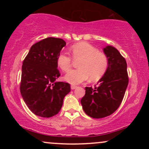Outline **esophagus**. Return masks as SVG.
<instances>
[{
	"mask_svg": "<svg viewBox=\"0 0 149 149\" xmlns=\"http://www.w3.org/2000/svg\"><path fill=\"white\" fill-rule=\"evenodd\" d=\"M77 88V86H76V85H71V90H75V89Z\"/></svg>",
	"mask_w": 149,
	"mask_h": 149,
	"instance_id": "1",
	"label": "esophagus"
}]
</instances>
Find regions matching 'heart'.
I'll list each match as a JSON object with an SVG mask.
<instances>
[{"instance_id":"heart-1","label":"heart","mask_w":149,"mask_h":149,"mask_svg":"<svg viewBox=\"0 0 149 149\" xmlns=\"http://www.w3.org/2000/svg\"><path fill=\"white\" fill-rule=\"evenodd\" d=\"M71 54L74 59H80L78 69L71 70L64 76V80L71 85H78L88 79L99 80L107 71L109 60L104 52L86 42H80L71 47ZM57 64L64 71L71 66L72 59L70 56L61 52L57 57Z\"/></svg>"}]
</instances>
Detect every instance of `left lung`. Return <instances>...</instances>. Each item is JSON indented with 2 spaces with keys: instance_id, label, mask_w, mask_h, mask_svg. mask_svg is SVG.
I'll use <instances>...</instances> for the list:
<instances>
[{
  "instance_id": "1",
  "label": "left lung",
  "mask_w": 149,
  "mask_h": 149,
  "mask_svg": "<svg viewBox=\"0 0 149 149\" xmlns=\"http://www.w3.org/2000/svg\"><path fill=\"white\" fill-rule=\"evenodd\" d=\"M103 51L109 60L107 71L98 81V86L94 89L85 87V95L80 100L83 111L93 118H102L115 112L128 85L125 58L113 46H106Z\"/></svg>"
}]
</instances>
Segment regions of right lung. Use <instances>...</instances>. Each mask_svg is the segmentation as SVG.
<instances>
[{
	"instance_id": "right-lung-1",
	"label": "right lung",
	"mask_w": 149,
	"mask_h": 149,
	"mask_svg": "<svg viewBox=\"0 0 149 149\" xmlns=\"http://www.w3.org/2000/svg\"><path fill=\"white\" fill-rule=\"evenodd\" d=\"M66 45L63 39L49 37L31 47L23 61L20 92L35 115L50 118L59 112L70 85L56 80L60 76L57 57Z\"/></svg>"
}]
</instances>
